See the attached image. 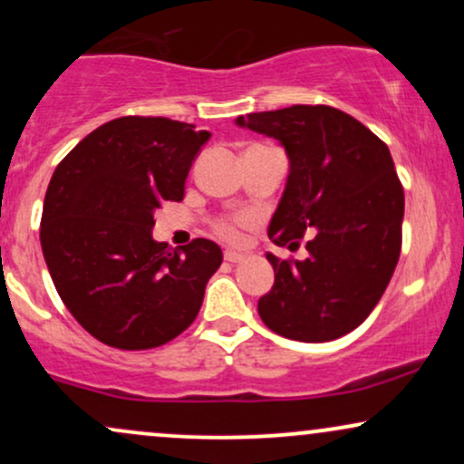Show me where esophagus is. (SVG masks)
I'll return each mask as SVG.
<instances>
[{"instance_id":"1","label":"esophagus","mask_w":464,"mask_h":464,"mask_svg":"<svg viewBox=\"0 0 464 464\" xmlns=\"http://www.w3.org/2000/svg\"><path fill=\"white\" fill-rule=\"evenodd\" d=\"M225 259H227V262H231V264H239V262H244V259H246V255L239 253V250L227 248L225 250Z\"/></svg>"}]
</instances>
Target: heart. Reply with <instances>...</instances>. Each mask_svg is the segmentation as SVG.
<instances>
[{"label": "heart", "mask_w": 464, "mask_h": 464, "mask_svg": "<svg viewBox=\"0 0 464 464\" xmlns=\"http://www.w3.org/2000/svg\"><path fill=\"white\" fill-rule=\"evenodd\" d=\"M242 225V220H236V222H222L220 225V228H218V231H220V236L222 237H227V239H231V242H236V239L239 237V231H237V227Z\"/></svg>", "instance_id": "b5f03b06"}]
</instances>
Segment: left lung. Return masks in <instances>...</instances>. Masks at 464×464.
<instances>
[{
	"label": "left lung",
	"mask_w": 464,
	"mask_h": 464,
	"mask_svg": "<svg viewBox=\"0 0 464 464\" xmlns=\"http://www.w3.org/2000/svg\"><path fill=\"white\" fill-rule=\"evenodd\" d=\"M242 129L273 137L290 161L268 237L299 246L305 259L266 253L275 285L257 303L266 327L301 343L353 332L384 295L401 253L403 188L391 150L334 106L295 104L239 115Z\"/></svg>",
	"instance_id": "left-lung-1"
}]
</instances>
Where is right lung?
I'll list each match as a JSON object with an SVG mask.
<instances>
[{"label": "right lung", "mask_w": 464, "mask_h": 464, "mask_svg": "<svg viewBox=\"0 0 464 464\" xmlns=\"http://www.w3.org/2000/svg\"><path fill=\"white\" fill-rule=\"evenodd\" d=\"M209 130L168 117H117L89 132L47 185L41 248L58 296L100 343L152 349L198 316L222 250L154 242V211L183 200Z\"/></svg>", "instance_id": "1"}]
</instances>
